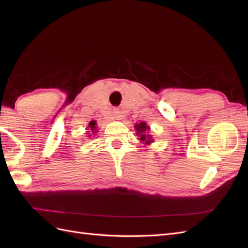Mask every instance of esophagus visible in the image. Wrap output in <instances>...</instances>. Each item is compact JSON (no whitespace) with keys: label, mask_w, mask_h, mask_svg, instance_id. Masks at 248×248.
<instances>
[{"label":"esophagus","mask_w":248,"mask_h":248,"mask_svg":"<svg viewBox=\"0 0 248 248\" xmlns=\"http://www.w3.org/2000/svg\"><path fill=\"white\" fill-rule=\"evenodd\" d=\"M114 117H115V119H117V120H119L120 118H121V114H120L119 110L114 111Z\"/></svg>","instance_id":"obj_1"}]
</instances>
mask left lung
Segmentation results:
<instances>
[{
	"mask_svg": "<svg viewBox=\"0 0 248 248\" xmlns=\"http://www.w3.org/2000/svg\"><path fill=\"white\" fill-rule=\"evenodd\" d=\"M134 128L137 130V134L138 137H140V140L141 141H144L146 145L151 144L153 141L152 137L147 134V131L150 130V127L147 125L146 122H140V124H136L134 125Z\"/></svg>",
	"mask_w": 248,
	"mask_h": 248,
	"instance_id": "left-lung-1",
	"label": "left lung"
}]
</instances>
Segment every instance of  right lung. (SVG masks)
Here are the masks:
<instances>
[{
  "mask_svg": "<svg viewBox=\"0 0 248 248\" xmlns=\"http://www.w3.org/2000/svg\"><path fill=\"white\" fill-rule=\"evenodd\" d=\"M89 128H90V130H91L94 134H95V132L97 131L96 130V121H91L89 123ZM88 132H90V131H88ZM90 137H91V134H90Z\"/></svg>",
  "mask_w": 248,
  "mask_h": 248,
  "instance_id": "right-lung-1",
  "label": "right lung"
}]
</instances>
